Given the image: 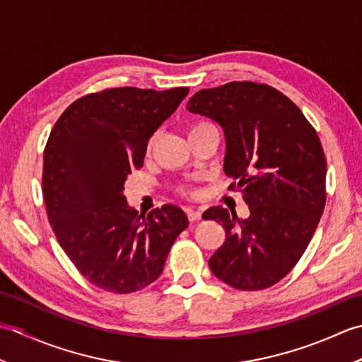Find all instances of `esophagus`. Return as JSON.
I'll use <instances>...</instances> for the list:
<instances>
[{"mask_svg": "<svg viewBox=\"0 0 362 362\" xmlns=\"http://www.w3.org/2000/svg\"><path fill=\"white\" fill-rule=\"evenodd\" d=\"M187 211V216H188V219L191 221V222H196V221H199L202 218V213H201V210H194V209H187L185 210Z\"/></svg>", "mask_w": 362, "mask_h": 362, "instance_id": "34e87169", "label": "esophagus"}]
</instances>
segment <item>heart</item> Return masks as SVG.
Instances as JSON below:
<instances>
[{"label":"heart","instance_id":"1","mask_svg":"<svg viewBox=\"0 0 362 362\" xmlns=\"http://www.w3.org/2000/svg\"><path fill=\"white\" fill-rule=\"evenodd\" d=\"M209 127H211V126L205 124V122H197V124H194V126H191V127H189V130H188V135H193V134H196V132H201V130H204V129H209ZM152 143H153V138H152V140H149V143H148V151L152 148ZM182 193H188V191L182 189Z\"/></svg>","mask_w":362,"mask_h":362}]
</instances>
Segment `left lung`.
<instances>
[{"label": "left lung", "mask_w": 362, "mask_h": 362, "mask_svg": "<svg viewBox=\"0 0 362 362\" xmlns=\"http://www.w3.org/2000/svg\"><path fill=\"white\" fill-rule=\"evenodd\" d=\"M187 109L224 130V173L250 210L245 219L222 206L204 213L226 230L209 261L211 272L236 289L272 286L297 264L324 213L327 160L317 132L288 96L266 83L205 88Z\"/></svg>", "instance_id": "left-lung-1"}]
</instances>
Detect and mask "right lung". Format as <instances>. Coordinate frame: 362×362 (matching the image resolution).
Segmentation results:
<instances>
[{
  "instance_id": "obj_1",
  "label": "right lung",
  "mask_w": 362,
  "mask_h": 362,
  "mask_svg": "<svg viewBox=\"0 0 362 362\" xmlns=\"http://www.w3.org/2000/svg\"><path fill=\"white\" fill-rule=\"evenodd\" d=\"M188 91L107 88L74 101L51 130L42 177L49 224L76 269L104 291L130 294L156 281L188 227L179 206L144 216L122 194L149 138Z\"/></svg>"
}]
</instances>
